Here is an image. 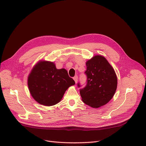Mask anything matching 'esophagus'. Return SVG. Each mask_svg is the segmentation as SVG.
I'll return each instance as SVG.
<instances>
[{"label": "esophagus", "mask_w": 146, "mask_h": 146, "mask_svg": "<svg viewBox=\"0 0 146 146\" xmlns=\"http://www.w3.org/2000/svg\"><path fill=\"white\" fill-rule=\"evenodd\" d=\"M74 81H75V82L76 84L77 83V82H78V76H74Z\"/></svg>", "instance_id": "esophagus-1"}]
</instances>
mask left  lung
Listing matches in <instances>:
<instances>
[{
  "label": "left lung",
  "instance_id": "obj_1",
  "mask_svg": "<svg viewBox=\"0 0 146 146\" xmlns=\"http://www.w3.org/2000/svg\"><path fill=\"white\" fill-rule=\"evenodd\" d=\"M87 84L80 90L84 103L92 108H99L113 98L117 88L116 73L107 59L96 55L86 62ZM80 87L79 84H78Z\"/></svg>",
  "mask_w": 146,
  "mask_h": 146
}]
</instances>
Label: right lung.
<instances>
[{
    "label": "right lung",
    "mask_w": 146,
    "mask_h": 146,
    "mask_svg": "<svg viewBox=\"0 0 146 146\" xmlns=\"http://www.w3.org/2000/svg\"><path fill=\"white\" fill-rule=\"evenodd\" d=\"M75 84L65 68L57 69L53 62L40 60L28 76L31 95L41 105L52 106L59 103L70 86Z\"/></svg>",
    "instance_id": "1"
}]
</instances>
